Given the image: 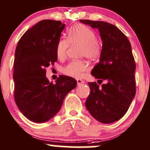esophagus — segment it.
I'll use <instances>...</instances> for the list:
<instances>
[{
	"label": "esophagus",
	"instance_id": "34e87169",
	"mask_svg": "<svg viewBox=\"0 0 150 150\" xmlns=\"http://www.w3.org/2000/svg\"><path fill=\"white\" fill-rule=\"evenodd\" d=\"M77 80V84H78V85H82V84L84 83V81L82 79H76Z\"/></svg>",
	"mask_w": 150,
	"mask_h": 150
}]
</instances>
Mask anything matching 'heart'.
<instances>
[{
	"label": "heart",
	"mask_w": 150,
	"mask_h": 150,
	"mask_svg": "<svg viewBox=\"0 0 150 150\" xmlns=\"http://www.w3.org/2000/svg\"><path fill=\"white\" fill-rule=\"evenodd\" d=\"M69 43L81 46L80 56L90 60L99 57L103 52V44L97 39L96 33L85 25L78 24L67 30V39L60 38L56 45L57 58L63 60L66 56ZM88 69V65L83 60H75L69 62L62 68V72L71 78H78Z\"/></svg>",
	"instance_id": "b5f03b06"
}]
</instances>
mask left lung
Listing matches in <instances>:
<instances>
[{"instance_id": "1", "label": "left lung", "mask_w": 150, "mask_h": 150, "mask_svg": "<svg viewBox=\"0 0 150 150\" xmlns=\"http://www.w3.org/2000/svg\"><path fill=\"white\" fill-rule=\"evenodd\" d=\"M93 28H98L103 40L100 62L94 67L92 75L99 79L88 83L90 93L85 106L90 115L104 124L114 122L127 112L136 93L134 78L136 65L131 44L118 28L104 21L80 20Z\"/></svg>"}]
</instances>
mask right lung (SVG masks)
Masks as SVG:
<instances>
[{
  "mask_svg": "<svg viewBox=\"0 0 150 150\" xmlns=\"http://www.w3.org/2000/svg\"><path fill=\"white\" fill-rule=\"evenodd\" d=\"M65 25L43 20L21 38L15 52L14 99L29 120L45 122L61 108L65 97L76 87L71 77L60 75L56 83L46 78V67L57 61L56 45Z\"/></svg>",
  "mask_w": 150,
  "mask_h": 150,
  "instance_id": "right-lung-1",
  "label": "right lung"
}]
</instances>
